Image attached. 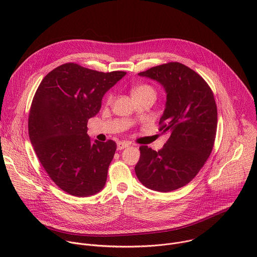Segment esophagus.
Returning <instances> with one entry per match:
<instances>
[{
  "instance_id": "obj_1",
  "label": "esophagus",
  "mask_w": 257,
  "mask_h": 257,
  "mask_svg": "<svg viewBox=\"0 0 257 257\" xmlns=\"http://www.w3.org/2000/svg\"><path fill=\"white\" fill-rule=\"evenodd\" d=\"M128 146H129V143L126 142V141H118V142H117V149H118L119 151L124 150V149L128 148Z\"/></svg>"
}]
</instances>
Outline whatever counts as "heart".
I'll list each match as a JSON object with an SVG mask.
<instances>
[{"instance_id": "1", "label": "heart", "mask_w": 257, "mask_h": 257, "mask_svg": "<svg viewBox=\"0 0 257 257\" xmlns=\"http://www.w3.org/2000/svg\"><path fill=\"white\" fill-rule=\"evenodd\" d=\"M144 92H154L155 93V90L153 89L152 86L150 85H146V84H141V85H138V86H135L133 89H132V94L135 95V94H141V93H144ZM113 98V95L112 93H109L106 97V101H111Z\"/></svg>"}]
</instances>
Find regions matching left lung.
Wrapping results in <instances>:
<instances>
[{
  "instance_id": "8db88e82",
  "label": "left lung",
  "mask_w": 257,
  "mask_h": 257,
  "mask_svg": "<svg viewBox=\"0 0 257 257\" xmlns=\"http://www.w3.org/2000/svg\"><path fill=\"white\" fill-rule=\"evenodd\" d=\"M138 75L164 86L167 101L159 130L170 137L159 152L140 146L135 173L145 187L170 192L188 184L212 151L217 125L215 100L205 80L178 62L153 67Z\"/></svg>"
}]
</instances>
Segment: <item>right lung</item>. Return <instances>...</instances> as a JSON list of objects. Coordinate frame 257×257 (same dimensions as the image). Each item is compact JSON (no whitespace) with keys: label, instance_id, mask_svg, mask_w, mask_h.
I'll use <instances>...</instances> for the list:
<instances>
[{"label":"right lung","instance_id":"1","mask_svg":"<svg viewBox=\"0 0 257 257\" xmlns=\"http://www.w3.org/2000/svg\"><path fill=\"white\" fill-rule=\"evenodd\" d=\"M125 75L124 71L103 73L66 63L45 76L33 96L30 142L49 177L71 195L90 196L105 184L117 144L92 143L87 122L99 112L104 93Z\"/></svg>","mask_w":257,"mask_h":257}]
</instances>
